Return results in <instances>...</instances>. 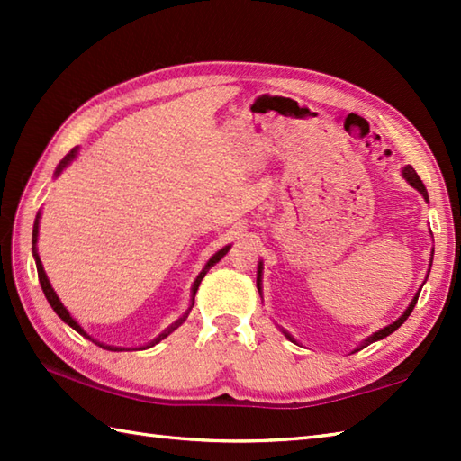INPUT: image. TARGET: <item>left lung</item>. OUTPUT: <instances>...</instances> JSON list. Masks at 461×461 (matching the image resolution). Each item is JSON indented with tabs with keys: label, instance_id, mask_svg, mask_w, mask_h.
Instances as JSON below:
<instances>
[{
	"label": "left lung",
	"instance_id": "1",
	"mask_svg": "<svg viewBox=\"0 0 461 461\" xmlns=\"http://www.w3.org/2000/svg\"><path fill=\"white\" fill-rule=\"evenodd\" d=\"M402 176L406 178V182H408L410 185H412V188H416L420 194H422V195H424V200L428 202V190H426V185L422 184V180H420V176L416 174V170L412 168V166H404V168H402ZM429 267H432V261H429ZM261 271H263V263L259 261V267H258V289H259V295H261ZM418 295H420V291H418L416 295H414V299H412V303H410V305H408V309H406V311L402 312V315H400V317L393 322V325H388V327H384V329H380V330H376V332H372V335H370L366 340H362V342H360V347H358V348H355V352H357V350H360V348L368 347L370 342H376V340H380V339L388 337L390 332H394L400 325H404V321L410 317V312H412V309L416 307ZM283 335H285L289 340L295 342V339H293L287 330H283Z\"/></svg>",
	"mask_w": 461,
	"mask_h": 461
}]
</instances>
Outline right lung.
<instances>
[{"label": "right lung", "instance_id": "add662e5", "mask_svg": "<svg viewBox=\"0 0 461 461\" xmlns=\"http://www.w3.org/2000/svg\"><path fill=\"white\" fill-rule=\"evenodd\" d=\"M77 152H79V146H75V149L71 150V152H68L67 156H65V158L61 160V162H59V166H57V170H55V178H57V176L59 174H61L65 168H67V166L68 164H71L75 158H77ZM39 218H41V212H39L37 213V218H35V223H33V238H32V243H33V258H35V266H37V276H39V283H41V289H43V293H45V297H47V301H49V305H51L53 307V311L57 312V315L59 317H61V321L63 322H67V325L68 327H73L77 332H79V335H83L85 339H89V340H93L95 342V345H99V347H103V348H106V350H124L122 347H111V345H103V342H99V340H95L93 337H89V335H86V332L83 330V327L79 325V322H77L73 317H71V312H68L67 309H65V305H63V303H61V299H59L57 297V293H55V289L51 287V283H49V279H47V276H45V269H43V263H41V259H39V253H37V236H39ZM230 248L231 246H225L223 249H220L218 253H215V256H212L210 258V261L208 263H205V267L200 271V276L198 277H195V281H194V285H192V303H190V307H188V311H185L184 312V315L178 319V321H174L172 322V325L168 327V329H166V330H162L160 332V335L158 337H156L154 340H150L149 342V345H144V347H140L142 350L144 348H150V347H154V345H158V342L162 340V339H166V337H168L170 335V332H174L176 329H178L180 325H182V322L185 321V319H188V315H190V311H192V307H194V297H195V291H198V287H200V283H202V279H203V276H205V273H208V269L212 267V266H215V263H218L223 256H225V253H228L230 251Z\"/></svg>", "mask_w": 461, "mask_h": 461}]
</instances>
